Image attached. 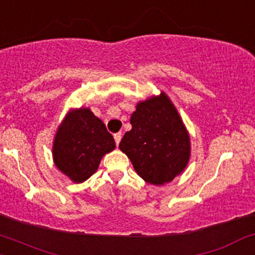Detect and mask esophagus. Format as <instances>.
Masks as SVG:
<instances>
[{
  "mask_svg": "<svg viewBox=\"0 0 255 255\" xmlns=\"http://www.w3.org/2000/svg\"><path fill=\"white\" fill-rule=\"evenodd\" d=\"M114 138H115V141H116V145H119L120 141H121V138H122V133L121 132L116 133V134H114Z\"/></svg>",
  "mask_w": 255,
  "mask_h": 255,
  "instance_id": "esophagus-1",
  "label": "esophagus"
}]
</instances>
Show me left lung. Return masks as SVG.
I'll use <instances>...</instances> for the list:
<instances>
[{
    "instance_id": "1",
    "label": "left lung",
    "mask_w": 255,
    "mask_h": 255,
    "mask_svg": "<svg viewBox=\"0 0 255 255\" xmlns=\"http://www.w3.org/2000/svg\"><path fill=\"white\" fill-rule=\"evenodd\" d=\"M120 149L139 176L151 184L172 181L189 160V135L175 106L165 93L139 103L130 117Z\"/></svg>"
}]
</instances>
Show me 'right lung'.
I'll use <instances>...</instances> for the list:
<instances>
[{
	"label": "right lung",
	"mask_w": 255,
	"mask_h": 255,
	"mask_svg": "<svg viewBox=\"0 0 255 255\" xmlns=\"http://www.w3.org/2000/svg\"><path fill=\"white\" fill-rule=\"evenodd\" d=\"M114 136L89 109L69 112L53 141V160L58 170L80 183L98 170L104 155L115 149Z\"/></svg>",
	"instance_id": "add662e5"
}]
</instances>
